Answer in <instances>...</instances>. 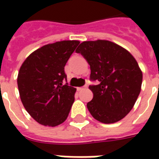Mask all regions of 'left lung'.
Listing matches in <instances>:
<instances>
[{"label":"left lung","mask_w":159,"mask_h":159,"mask_svg":"<svg viewBox=\"0 0 159 159\" xmlns=\"http://www.w3.org/2000/svg\"><path fill=\"white\" fill-rule=\"evenodd\" d=\"M79 43L62 41L43 46L20 67L17 80L20 99L27 112L42 125L57 126L69 115L76 89L67 83L65 66Z\"/></svg>","instance_id":"8db88e82"}]
</instances>
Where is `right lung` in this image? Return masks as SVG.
<instances>
[{
	"label": "right lung",
	"mask_w": 159,
	"mask_h": 159,
	"mask_svg": "<svg viewBox=\"0 0 159 159\" xmlns=\"http://www.w3.org/2000/svg\"><path fill=\"white\" fill-rule=\"evenodd\" d=\"M81 53L91 70L90 85L93 97L87 104L91 115L103 123L123 119L132 110L139 96L142 74L126 50L108 41L81 43Z\"/></svg>",
	"instance_id": "obj_1"
}]
</instances>
